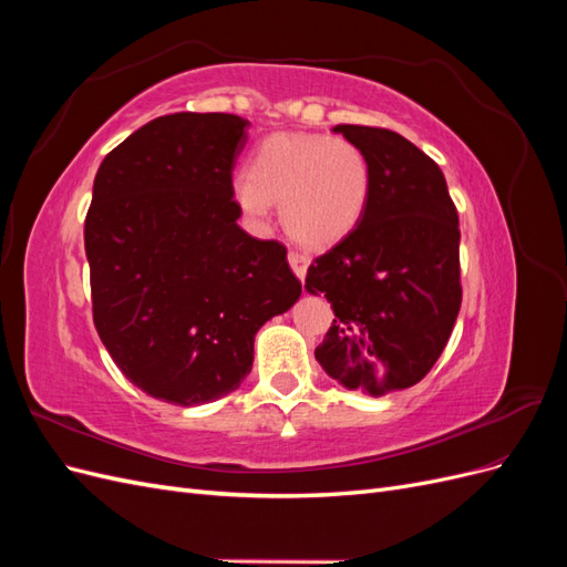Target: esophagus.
I'll return each mask as SVG.
<instances>
[{"label":"esophagus","mask_w":567,"mask_h":567,"mask_svg":"<svg viewBox=\"0 0 567 567\" xmlns=\"http://www.w3.org/2000/svg\"><path fill=\"white\" fill-rule=\"evenodd\" d=\"M288 265H290V269L296 271L298 279H305L307 265H310V257H307V255L300 252V250H290V252H288Z\"/></svg>","instance_id":"obj_1"}]
</instances>
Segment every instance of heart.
Returning <instances> with one entry per match:
<instances>
[{"label":"heart","mask_w":567,"mask_h":567,"mask_svg":"<svg viewBox=\"0 0 567 567\" xmlns=\"http://www.w3.org/2000/svg\"><path fill=\"white\" fill-rule=\"evenodd\" d=\"M244 213L257 221L281 203L286 229L300 244L323 248L348 236L371 194L364 151L340 136L271 134L257 146L248 177L234 186Z\"/></svg>","instance_id":"obj_1"}]
</instances>
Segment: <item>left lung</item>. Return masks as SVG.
Here are the masks:
<instances>
[{
  "label": "left lung",
  "mask_w": 567,
  "mask_h": 567,
  "mask_svg": "<svg viewBox=\"0 0 567 567\" xmlns=\"http://www.w3.org/2000/svg\"><path fill=\"white\" fill-rule=\"evenodd\" d=\"M333 130L364 151L371 194L359 225L307 269L305 288L336 315L315 357L340 385L381 398L416 385L452 336L458 215L437 163L402 134Z\"/></svg>",
  "instance_id": "left-lung-1"
}]
</instances>
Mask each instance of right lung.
Here are the masks:
<instances>
[{
	"instance_id": "add662e5",
	"label": "right lung",
	"mask_w": 567,
	"mask_h": 567,
	"mask_svg": "<svg viewBox=\"0 0 567 567\" xmlns=\"http://www.w3.org/2000/svg\"><path fill=\"white\" fill-rule=\"evenodd\" d=\"M231 113H173L101 163L84 219L101 342L136 388L196 406L252 369L260 326L302 293L286 246L236 219L231 169L248 142Z\"/></svg>"
}]
</instances>
